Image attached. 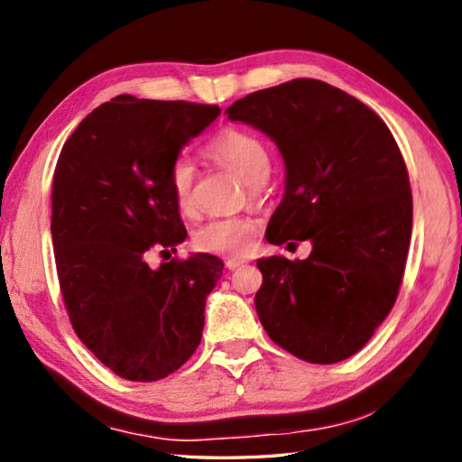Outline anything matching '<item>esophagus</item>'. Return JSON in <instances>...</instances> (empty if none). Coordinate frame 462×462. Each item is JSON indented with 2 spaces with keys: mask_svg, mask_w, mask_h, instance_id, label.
<instances>
[{
  "mask_svg": "<svg viewBox=\"0 0 462 462\" xmlns=\"http://www.w3.org/2000/svg\"><path fill=\"white\" fill-rule=\"evenodd\" d=\"M244 266L242 260H226V268L228 270H238Z\"/></svg>",
  "mask_w": 462,
  "mask_h": 462,
  "instance_id": "1",
  "label": "esophagus"
}]
</instances>
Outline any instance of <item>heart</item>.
Listing matches in <instances>:
<instances>
[{"label": "heart", "mask_w": 462, "mask_h": 462, "mask_svg": "<svg viewBox=\"0 0 462 462\" xmlns=\"http://www.w3.org/2000/svg\"><path fill=\"white\" fill-rule=\"evenodd\" d=\"M206 154L228 166L242 180L256 190L270 176L268 146L256 134L238 129H224L206 144ZM171 190L176 206L184 214L194 210L196 166L189 156H176L169 171ZM258 238V222L248 216H218L194 232L196 250L222 258H244L252 252Z\"/></svg>", "instance_id": "b5f03b06"}]
</instances>
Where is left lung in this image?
Segmentation results:
<instances>
[{"label":"left lung","instance_id":"obj_1","mask_svg":"<svg viewBox=\"0 0 462 462\" xmlns=\"http://www.w3.org/2000/svg\"><path fill=\"white\" fill-rule=\"evenodd\" d=\"M226 115L266 133L286 164L268 242H311L306 260H258L263 329L310 363L356 356L393 308L411 242L413 196L393 134L367 105L318 79L250 93Z\"/></svg>","mask_w":462,"mask_h":462}]
</instances>
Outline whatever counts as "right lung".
Masks as SVG:
<instances>
[{
    "mask_svg": "<svg viewBox=\"0 0 462 462\" xmlns=\"http://www.w3.org/2000/svg\"><path fill=\"white\" fill-rule=\"evenodd\" d=\"M218 115L216 105L119 95L87 115L59 154L51 189L59 286L77 337L123 379H164L200 343L222 260L194 254L152 270L144 256L184 242L169 171Z\"/></svg>",
    "mask_w": 462,
    "mask_h": 462,
    "instance_id": "add662e5",
    "label": "right lung"
}]
</instances>
